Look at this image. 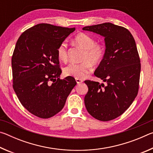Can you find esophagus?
Segmentation results:
<instances>
[{
  "mask_svg": "<svg viewBox=\"0 0 153 153\" xmlns=\"http://www.w3.org/2000/svg\"><path fill=\"white\" fill-rule=\"evenodd\" d=\"M76 81L77 83V84H80V83L83 82V80L82 79H78V78H76Z\"/></svg>",
  "mask_w": 153,
  "mask_h": 153,
  "instance_id": "esophagus-1",
  "label": "esophagus"
}]
</instances>
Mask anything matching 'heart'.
Wrapping results in <instances>:
<instances>
[{"instance_id":"1","label":"heart","mask_w":153,"mask_h":153,"mask_svg":"<svg viewBox=\"0 0 153 153\" xmlns=\"http://www.w3.org/2000/svg\"><path fill=\"white\" fill-rule=\"evenodd\" d=\"M74 42L84 50L81 63H71L63 69L64 74L76 78L83 79L92 71V65H98L103 60L105 54L104 46L96 43L92 36L85 33H79L74 38ZM67 45L62 42L57 48V56L59 60L65 61L67 58Z\"/></svg>"}]
</instances>
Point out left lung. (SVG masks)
<instances>
[{
	"label": "left lung",
	"instance_id": "8db88e82",
	"mask_svg": "<svg viewBox=\"0 0 153 153\" xmlns=\"http://www.w3.org/2000/svg\"><path fill=\"white\" fill-rule=\"evenodd\" d=\"M83 30L105 38V54L94 75L104 84L85 81L86 108L98 120H114L125 112L138 94L140 61L134 38L126 28L111 23L86 26Z\"/></svg>",
	"mask_w": 153,
	"mask_h": 153
}]
</instances>
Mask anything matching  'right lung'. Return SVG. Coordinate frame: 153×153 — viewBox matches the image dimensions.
Returning <instances> with one entry per match:
<instances>
[{"label":"right lung","instance_id":"right-lung-1","mask_svg":"<svg viewBox=\"0 0 153 153\" xmlns=\"http://www.w3.org/2000/svg\"><path fill=\"white\" fill-rule=\"evenodd\" d=\"M76 28L40 24L20 36L13 54V87L22 105L47 119L62 110L76 85L73 77L59 78V46Z\"/></svg>","mask_w":153,"mask_h":153}]
</instances>
